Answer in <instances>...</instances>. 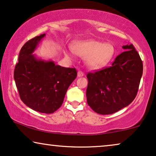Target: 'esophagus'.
I'll list each match as a JSON object with an SVG mask.
<instances>
[{"label":"esophagus","instance_id":"1","mask_svg":"<svg viewBox=\"0 0 156 156\" xmlns=\"http://www.w3.org/2000/svg\"><path fill=\"white\" fill-rule=\"evenodd\" d=\"M84 76V72L82 71H79L77 72V76L78 77H80V76Z\"/></svg>","mask_w":156,"mask_h":156}]
</instances>
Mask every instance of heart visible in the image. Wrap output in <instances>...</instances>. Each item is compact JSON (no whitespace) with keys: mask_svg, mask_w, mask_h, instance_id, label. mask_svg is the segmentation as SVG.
Returning <instances> with one entry per match:
<instances>
[{"mask_svg":"<svg viewBox=\"0 0 156 156\" xmlns=\"http://www.w3.org/2000/svg\"><path fill=\"white\" fill-rule=\"evenodd\" d=\"M73 49L76 54L86 57L87 65L91 69H98L106 65L114 53L112 44L94 40L76 42L74 44ZM66 54L72 56V52L67 51Z\"/></svg>","mask_w":156,"mask_h":156,"instance_id":"heart-1","label":"heart"}]
</instances>
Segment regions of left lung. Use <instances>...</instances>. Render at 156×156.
<instances>
[{
  "mask_svg": "<svg viewBox=\"0 0 156 156\" xmlns=\"http://www.w3.org/2000/svg\"><path fill=\"white\" fill-rule=\"evenodd\" d=\"M109 67L87 74V104L96 113L112 114L129 105L137 94L143 62L132 44L122 47Z\"/></svg>",
  "mask_w": 156,
  "mask_h": 156,
  "instance_id": "left-lung-1",
  "label": "left lung"
}]
</instances>
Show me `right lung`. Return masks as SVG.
<instances>
[{
    "instance_id": "1",
    "label": "right lung",
    "mask_w": 156,
    "mask_h": 156,
    "mask_svg": "<svg viewBox=\"0 0 156 156\" xmlns=\"http://www.w3.org/2000/svg\"><path fill=\"white\" fill-rule=\"evenodd\" d=\"M45 36L30 40L21 48L14 70V80L20 99L32 109L52 114L63 103L69 85L75 80V68L56 65L38 59L33 53Z\"/></svg>"
}]
</instances>
